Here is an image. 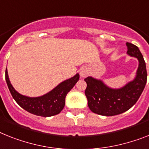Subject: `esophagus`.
I'll use <instances>...</instances> for the list:
<instances>
[{"label": "esophagus", "mask_w": 149, "mask_h": 149, "mask_svg": "<svg viewBox=\"0 0 149 149\" xmlns=\"http://www.w3.org/2000/svg\"><path fill=\"white\" fill-rule=\"evenodd\" d=\"M80 74L82 77H85L89 74V71H88V68H83L81 69V72H80Z\"/></svg>", "instance_id": "1"}]
</instances>
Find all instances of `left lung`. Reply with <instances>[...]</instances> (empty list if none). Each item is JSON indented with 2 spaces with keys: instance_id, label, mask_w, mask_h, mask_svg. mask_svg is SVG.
<instances>
[{
  "instance_id": "8db88e82",
  "label": "left lung",
  "mask_w": 149,
  "mask_h": 149,
  "mask_svg": "<svg viewBox=\"0 0 149 149\" xmlns=\"http://www.w3.org/2000/svg\"><path fill=\"white\" fill-rule=\"evenodd\" d=\"M127 54L136 58L139 67L132 81L123 88L113 89L106 85L101 80L86 77L85 90L88 105L93 113L102 116H115L127 111L136 104L142 94L147 81V71L145 60L136 45L126 42Z\"/></svg>"
}]
</instances>
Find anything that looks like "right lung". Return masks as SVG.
<instances>
[{"label": "right lung", "instance_id": "1", "mask_svg": "<svg viewBox=\"0 0 149 149\" xmlns=\"http://www.w3.org/2000/svg\"><path fill=\"white\" fill-rule=\"evenodd\" d=\"M5 79L11 95L23 109L36 116L48 117L57 115L63 110L66 95L78 81L79 74L60 83L47 94L36 97H29L18 93L10 84L7 68Z\"/></svg>", "mask_w": 149, "mask_h": 149}]
</instances>
